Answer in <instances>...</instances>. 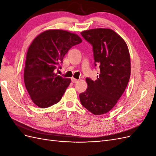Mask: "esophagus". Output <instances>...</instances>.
I'll list each match as a JSON object with an SVG mask.
<instances>
[{
  "mask_svg": "<svg viewBox=\"0 0 156 156\" xmlns=\"http://www.w3.org/2000/svg\"><path fill=\"white\" fill-rule=\"evenodd\" d=\"M72 83H77V82L79 81V80L77 79H75L74 77H72Z\"/></svg>",
  "mask_w": 156,
  "mask_h": 156,
  "instance_id": "obj_1",
  "label": "esophagus"
}]
</instances>
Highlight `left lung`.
<instances>
[{
  "instance_id": "8db88e82",
  "label": "left lung",
  "mask_w": 156,
  "mask_h": 156,
  "mask_svg": "<svg viewBox=\"0 0 156 156\" xmlns=\"http://www.w3.org/2000/svg\"><path fill=\"white\" fill-rule=\"evenodd\" d=\"M81 34L92 45L94 64L100 66V72L96 81L86 79L88 87L79 94L80 101L92 114H105L115 107L128 84L131 74L128 48L112 29L99 28Z\"/></svg>"
}]
</instances>
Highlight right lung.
<instances>
[{"instance_id": "1", "label": "right lung", "mask_w": 156, "mask_h": 156, "mask_svg": "<svg viewBox=\"0 0 156 156\" xmlns=\"http://www.w3.org/2000/svg\"><path fill=\"white\" fill-rule=\"evenodd\" d=\"M82 42L77 34L63 30H48L35 37L27 53L24 71L26 88L37 107L56 104L71 83V79L55 73L72 47Z\"/></svg>"}]
</instances>
